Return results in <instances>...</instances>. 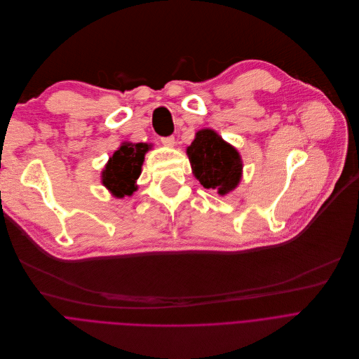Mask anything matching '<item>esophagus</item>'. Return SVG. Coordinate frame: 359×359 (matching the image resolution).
Returning a JSON list of instances; mask_svg holds the SVG:
<instances>
[{
	"label": "esophagus",
	"instance_id": "34e87169",
	"mask_svg": "<svg viewBox=\"0 0 359 359\" xmlns=\"http://www.w3.org/2000/svg\"><path fill=\"white\" fill-rule=\"evenodd\" d=\"M161 142H163V144H164L165 147L172 149L174 144H175V138H174V137H163V138H161Z\"/></svg>",
	"mask_w": 359,
	"mask_h": 359
}]
</instances>
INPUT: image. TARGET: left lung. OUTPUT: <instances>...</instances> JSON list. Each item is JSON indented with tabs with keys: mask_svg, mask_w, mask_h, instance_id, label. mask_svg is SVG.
<instances>
[{
	"mask_svg": "<svg viewBox=\"0 0 359 359\" xmlns=\"http://www.w3.org/2000/svg\"><path fill=\"white\" fill-rule=\"evenodd\" d=\"M194 177L206 189L217 191L221 196L235 191L242 180L243 161L239 151L212 128L195 133L187 147Z\"/></svg>",
	"mask_w": 359,
	"mask_h": 359,
	"instance_id": "8db88e82",
	"label": "left lung"
}]
</instances>
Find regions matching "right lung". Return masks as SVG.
<instances>
[{"mask_svg":"<svg viewBox=\"0 0 359 359\" xmlns=\"http://www.w3.org/2000/svg\"><path fill=\"white\" fill-rule=\"evenodd\" d=\"M153 149L150 142L124 141L109 158L102 170V184L118 199L131 196L137 189V180L141 175V167L149 150Z\"/></svg>","mask_w":359,"mask_h":359,"instance_id":"add662e5","label":"right lung"}]
</instances>
